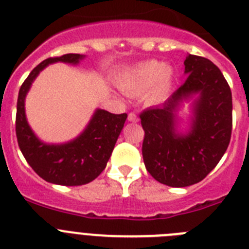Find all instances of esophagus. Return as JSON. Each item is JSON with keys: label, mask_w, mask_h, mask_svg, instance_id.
Listing matches in <instances>:
<instances>
[{"label": "esophagus", "mask_w": 249, "mask_h": 249, "mask_svg": "<svg viewBox=\"0 0 249 249\" xmlns=\"http://www.w3.org/2000/svg\"><path fill=\"white\" fill-rule=\"evenodd\" d=\"M128 121H129V122H138L137 114H136L135 112H129V113H128Z\"/></svg>", "instance_id": "34e87169"}]
</instances>
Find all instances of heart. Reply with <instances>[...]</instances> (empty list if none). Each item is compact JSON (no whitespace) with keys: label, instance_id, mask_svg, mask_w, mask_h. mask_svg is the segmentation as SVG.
<instances>
[{"label":"heart","instance_id":"1","mask_svg":"<svg viewBox=\"0 0 249 249\" xmlns=\"http://www.w3.org/2000/svg\"><path fill=\"white\" fill-rule=\"evenodd\" d=\"M172 80L173 71L171 68L163 67L158 61H147L131 68L120 81V86L127 93L140 94L156 83V87L148 94V100L155 102L166 96Z\"/></svg>","mask_w":249,"mask_h":249}]
</instances>
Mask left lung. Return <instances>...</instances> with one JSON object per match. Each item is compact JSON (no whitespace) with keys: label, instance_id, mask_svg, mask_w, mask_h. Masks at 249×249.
I'll return each instance as SVG.
<instances>
[{"label":"left lung","instance_id":"1","mask_svg":"<svg viewBox=\"0 0 249 249\" xmlns=\"http://www.w3.org/2000/svg\"><path fill=\"white\" fill-rule=\"evenodd\" d=\"M184 73L183 85L163 105L140 114L144 166L156 181L169 187L201 182L223 157L232 133V93L219 68L204 57L188 54ZM193 94L199 98L193 126L181 135L175 131V108Z\"/></svg>","mask_w":249,"mask_h":249}]
</instances>
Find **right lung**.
<instances>
[{"label": "right lung", "instance_id": "obj_1", "mask_svg": "<svg viewBox=\"0 0 249 249\" xmlns=\"http://www.w3.org/2000/svg\"><path fill=\"white\" fill-rule=\"evenodd\" d=\"M83 57L78 53H67L45 59L31 71L18 92L16 136L19 149L35 172L50 183L82 186L97 178L106 168L126 122L127 113L113 114L97 109L85 131L73 141L63 144L43 143L28 126L25 98L39 72L54 62L77 65Z\"/></svg>", "mask_w": 249, "mask_h": 249}]
</instances>
